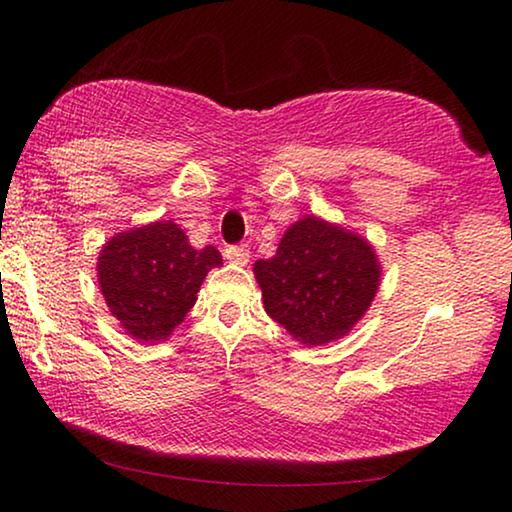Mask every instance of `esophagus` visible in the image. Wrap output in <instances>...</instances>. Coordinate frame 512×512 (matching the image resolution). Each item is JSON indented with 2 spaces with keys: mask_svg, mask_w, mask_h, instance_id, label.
<instances>
[{
  "mask_svg": "<svg viewBox=\"0 0 512 512\" xmlns=\"http://www.w3.org/2000/svg\"><path fill=\"white\" fill-rule=\"evenodd\" d=\"M223 256H226L228 261L235 265H247L249 263V247L247 244H230V247L223 249Z\"/></svg>",
  "mask_w": 512,
  "mask_h": 512,
  "instance_id": "esophagus-1",
  "label": "esophagus"
}]
</instances>
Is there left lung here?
<instances>
[{"label":"left lung","mask_w":512,"mask_h":512,"mask_svg":"<svg viewBox=\"0 0 512 512\" xmlns=\"http://www.w3.org/2000/svg\"><path fill=\"white\" fill-rule=\"evenodd\" d=\"M254 272L265 312L303 345L347 335L380 286L373 247L317 216L293 223L277 254L256 261Z\"/></svg>","instance_id":"left-lung-1"}]
</instances>
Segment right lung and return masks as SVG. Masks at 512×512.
Masks as SVG:
<instances>
[{"label":"right lung","instance_id":"1","mask_svg":"<svg viewBox=\"0 0 512 512\" xmlns=\"http://www.w3.org/2000/svg\"><path fill=\"white\" fill-rule=\"evenodd\" d=\"M223 258L214 247L193 249L184 230L156 221L118 233L97 263L102 296L132 338L165 340L198 300L202 279Z\"/></svg>","mask_w":512,"mask_h":512}]
</instances>
